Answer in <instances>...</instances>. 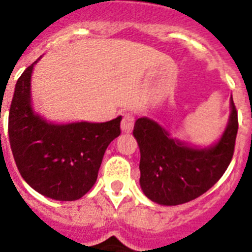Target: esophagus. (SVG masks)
<instances>
[{"label":"esophagus","instance_id":"esophagus-1","mask_svg":"<svg viewBox=\"0 0 252 252\" xmlns=\"http://www.w3.org/2000/svg\"><path fill=\"white\" fill-rule=\"evenodd\" d=\"M133 126H135V117H133V115H131V113H125L121 121L122 132H131Z\"/></svg>","mask_w":252,"mask_h":252}]
</instances>
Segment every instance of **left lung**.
I'll list each match as a JSON object with an SVG mask.
<instances>
[{
    "instance_id": "obj_1",
    "label": "left lung",
    "mask_w": 252,
    "mask_h": 252,
    "mask_svg": "<svg viewBox=\"0 0 252 252\" xmlns=\"http://www.w3.org/2000/svg\"><path fill=\"white\" fill-rule=\"evenodd\" d=\"M239 128L231 98L228 125L220 141L198 149L169 135L148 117L137 119L133 136L140 148V186L149 199L162 206L193 201L217 183L230 165Z\"/></svg>"
}]
</instances>
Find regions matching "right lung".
<instances>
[{
	"instance_id": "obj_1",
	"label": "right lung",
	"mask_w": 252,
	"mask_h": 252,
	"mask_svg": "<svg viewBox=\"0 0 252 252\" xmlns=\"http://www.w3.org/2000/svg\"><path fill=\"white\" fill-rule=\"evenodd\" d=\"M35 63L19 78L11 102L8 137L13 159L21 177L40 194L75 201L94 186L107 146L121 133L122 117L102 124L48 122L31 106Z\"/></svg>"
}]
</instances>
